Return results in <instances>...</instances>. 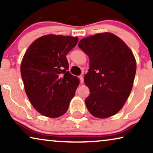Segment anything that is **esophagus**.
Listing matches in <instances>:
<instances>
[{"mask_svg":"<svg viewBox=\"0 0 153 153\" xmlns=\"http://www.w3.org/2000/svg\"><path fill=\"white\" fill-rule=\"evenodd\" d=\"M79 80H80V82L81 83H83V76H82V75H80V76H79Z\"/></svg>","mask_w":153,"mask_h":153,"instance_id":"obj_1","label":"esophagus"}]
</instances>
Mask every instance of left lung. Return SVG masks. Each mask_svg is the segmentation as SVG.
<instances>
[{
    "label": "left lung",
    "mask_w": 153,
    "mask_h": 153,
    "mask_svg": "<svg viewBox=\"0 0 153 153\" xmlns=\"http://www.w3.org/2000/svg\"><path fill=\"white\" fill-rule=\"evenodd\" d=\"M79 47L89 57L84 82L90 90L85 100L93 116L106 118L117 114L127 101L134 80L137 64L130 49L112 33L85 37Z\"/></svg>",
    "instance_id": "8db88e82"
}]
</instances>
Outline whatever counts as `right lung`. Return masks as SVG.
I'll return each instance as SVG.
<instances>
[{"label": "right lung", "instance_id": "1", "mask_svg": "<svg viewBox=\"0 0 153 153\" xmlns=\"http://www.w3.org/2000/svg\"><path fill=\"white\" fill-rule=\"evenodd\" d=\"M78 37L47 35L31 44L23 58L21 74L30 103L39 114L57 118L68 111L79 84L69 72L66 56Z\"/></svg>", "mask_w": 153, "mask_h": 153}]
</instances>
